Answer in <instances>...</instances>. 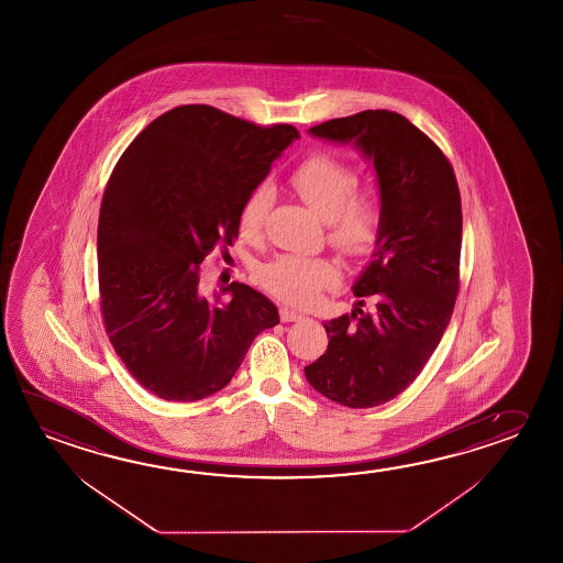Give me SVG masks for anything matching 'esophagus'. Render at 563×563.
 Segmentation results:
<instances>
[{"mask_svg":"<svg viewBox=\"0 0 563 563\" xmlns=\"http://www.w3.org/2000/svg\"><path fill=\"white\" fill-rule=\"evenodd\" d=\"M305 317L299 314V312H295V310L287 309V307H283L280 309V321L283 322H299L302 321Z\"/></svg>","mask_w":563,"mask_h":563,"instance_id":"esophagus-1","label":"esophagus"}]
</instances>
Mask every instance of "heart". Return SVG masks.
I'll list each match as a JSON object with an SVG mask.
<instances>
[{"mask_svg": "<svg viewBox=\"0 0 563 563\" xmlns=\"http://www.w3.org/2000/svg\"><path fill=\"white\" fill-rule=\"evenodd\" d=\"M297 195L329 222V241L346 256H367L379 242L380 212L375 200L356 195V174L349 164L329 154H314L290 176ZM273 188L258 186L244 200L239 227L244 236H256L273 207ZM263 287L288 305L307 307L322 288L339 283V271L329 258L283 254L261 268Z\"/></svg>", "mask_w": 563, "mask_h": 563, "instance_id": "obj_1", "label": "heart"}]
</instances>
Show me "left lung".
Segmentation results:
<instances>
[{
  "mask_svg": "<svg viewBox=\"0 0 563 563\" xmlns=\"http://www.w3.org/2000/svg\"><path fill=\"white\" fill-rule=\"evenodd\" d=\"M353 144L373 162L380 234L356 278L351 314L324 322L329 346L305 367L327 399L367 409L395 399L421 373L448 329L460 290L461 196L445 154L405 115L365 110L309 130Z\"/></svg>",
  "mask_w": 563,
  "mask_h": 563,
  "instance_id": "8db88e82",
  "label": "left lung"
}]
</instances>
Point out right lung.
<instances>
[{
  "mask_svg": "<svg viewBox=\"0 0 563 563\" xmlns=\"http://www.w3.org/2000/svg\"><path fill=\"white\" fill-rule=\"evenodd\" d=\"M297 139L290 124L261 128L190 103L156 118L115 164L98 222L100 309L122 363L164 401L224 389L256 334L280 321L254 288L232 283L208 300L198 283L207 254H229L244 200Z\"/></svg>",
  "mask_w": 563,
  "mask_h": 563,
  "instance_id": "add662e5",
  "label": "right lung"
}]
</instances>
